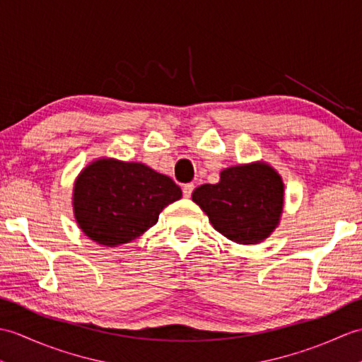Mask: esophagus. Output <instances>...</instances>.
<instances>
[{"label": "esophagus", "instance_id": "1", "mask_svg": "<svg viewBox=\"0 0 362 362\" xmlns=\"http://www.w3.org/2000/svg\"><path fill=\"white\" fill-rule=\"evenodd\" d=\"M193 189H194L193 183H185V185H183V188H182L183 196H185V197H191V194H193Z\"/></svg>", "mask_w": 362, "mask_h": 362}]
</instances>
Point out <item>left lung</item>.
<instances>
[{
    "label": "left lung",
    "instance_id": "1",
    "mask_svg": "<svg viewBox=\"0 0 362 362\" xmlns=\"http://www.w3.org/2000/svg\"><path fill=\"white\" fill-rule=\"evenodd\" d=\"M191 199L227 240L259 244L280 224L284 183L266 161H252L222 169L218 183L197 187Z\"/></svg>",
    "mask_w": 362,
    "mask_h": 362
}]
</instances>
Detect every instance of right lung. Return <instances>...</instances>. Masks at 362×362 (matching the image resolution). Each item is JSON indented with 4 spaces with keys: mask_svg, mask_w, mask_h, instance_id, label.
Segmentation results:
<instances>
[{
    "mask_svg": "<svg viewBox=\"0 0 362 362\" xmlns=\"http://www.w3.org/2000/svg\"><path fill=\"white\" fill-rule=\"evenodd\" d=\"M180 197L171 177L138 161L101 157L76 177L73 213L91 241L117 247L156 226L161 210Z\"/></svg>",
    "mask_w": 362,
    "mask_h": 362,
    "instance_id": "obj_1",
    "label": "right lung"
}]
</instances>
